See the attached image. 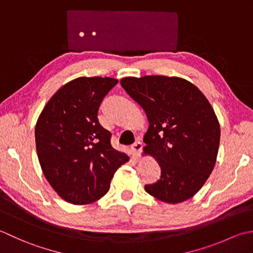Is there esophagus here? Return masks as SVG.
Returning <instances> with one entry per match:
<instances>
[{
	"mask_svg": "<svg viewBox=\"0 0 253 253\" xmlns=\"http://www.w3.org/2000/svg\"><path fill=\"white\" fill-rule=\"evenodd\" d=\"M142 149H143V144L141 142H135L131 146V152H132V154L135 157H137L138 155H140L141 152H142Z\"/></svg>",
	"mask_w": 253,
	"mask_h": 253,
	"instance_id": "obj_1",
	"label": "esophagus"
}]
</instances>
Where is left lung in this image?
I'll return each mask as SVG.
<instances>
[{
    "mask_svg": "<svg viewBox=\"0 0 253 253\" xmlns=\"http://www.w3.org/2000/svg\"><path fill=\"white\" fill-rule=\"evenodd\" d=\"M121 86L149 122L144 153L161 166V179L145 191L167 203L192 198L215 166L220 127L212 106L197 86L180 77H125Z\"/></svg>",
    "mask_w": 253,
    "mask_h": 253,
    "instance_id": "8db88e82",
    "label": "left lung"
}]
</instances>
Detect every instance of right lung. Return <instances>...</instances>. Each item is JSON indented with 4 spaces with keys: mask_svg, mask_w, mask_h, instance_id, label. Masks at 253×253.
Here are the masks:
<instances>
[{
    "mask_svg": "<svg viewBox=\"0 0 253 253\" xmlns=\"http://www.w3.org/2000/svg\"><path fill=\"white\" fill-rule=\"evenodd\" d=\"M118 83L111 77H79L51 97L35 127L44 177L66 202L89 204L108 192L113 174L128 156L111 146L98 110Z\"/></svg>",
    "mask_w": 253,
    "mask_h": 253,
    "instance_id": "obj_1",
    "label": "right lung"
}]
</instances>
